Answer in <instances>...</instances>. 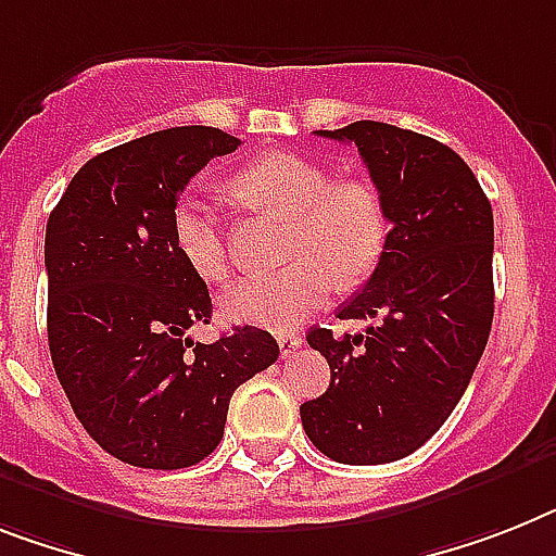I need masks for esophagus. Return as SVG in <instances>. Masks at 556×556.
I'll return each mask as SVG.
<instances>
[{
  "label": "esophagus",
  "instance_id": "34e87169",
  "mask_svg": "<svg viewBox=\"0 0 556 556\" xmlns=\"http://www.w3.org/2000/svg\"><path fill=\"white\" fill-rule=\"evenodd\" d=\"M301 343H304V338H301V334H295V332H281V334H278V346H281V357L292 355V352H295L298 346H301Z\"/></svg>",
  "mask_w": 556,
  "mask_h": 556
}]
</instances>
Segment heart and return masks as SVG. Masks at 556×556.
Here are the masks:
<instances>
[{
  "label": "heart",
  "mask_w": 556,
  "mask_h": 556,
  "mask_svg": "<svg viewBox=\"0 0 556 556\" xmlns=\"http://www.w3.org/2000/svg\"><path fill=\"white\" fill-rule=\"evenodd\" d=\"M232 187L250 204L289 218L287 269L244 278L222 295L229 320L287 332L304 324L334 292L352 287L383 258L389 215L378 187L364 178H338L295 153H269L241 167ZM173 244L192 273L210 283L229 278L222 218L201 195H181L169 215Z\"/></svg>",
  "instance_id": "1"
}]
</instances>
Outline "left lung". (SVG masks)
Wrapping results in <instances>:
<instances>
[{
  "mask_svg": "<svg viewBox=\"0 0 556 556\" xmlns=\"http://www.w3.org/2000/svg\"><path fill=\"white\" fill-rule=\"evenodd\" d=\"M352 141L389 215L383 258L341 320L364 334L309 329L332 380L301 406L306 438L350 466L401 460L446 424L469 387L494 318V215L452 147L383 122L318 130Z\"/></svg>",
  "mask_w": 556,
  "mask_h": 556,
  "instance_id": "8db88e82",
  "label": "left lung"
}]
</instances>
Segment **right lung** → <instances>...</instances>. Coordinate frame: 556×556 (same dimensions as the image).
Wrapping results in <instances>:
<instances>
[{"label":"right lung","mask_w":556,"mask_h":556,"mask_svg":"<svg viewBox=\"0 0 556 556\" xmlns=\"http://www.w3.org/2000/svg\"><path fill=\"white\" fill-rule=\"evenodd\" d=\"M241 141L169 127L118 144L73 176L48 218V343L87 434L139 469H187L224 438L229 397L278 361L258 327L215 343L210 289L173 244L169 215L190 178Z\"/></svg>","instance_id":"add662e5"}]
</instances>
